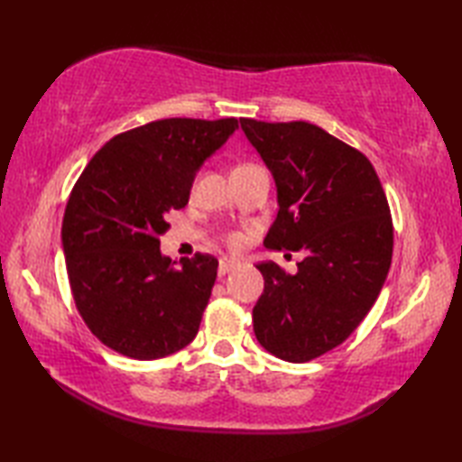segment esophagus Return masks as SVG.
<instances>
[{
    "label": "esophagus",
    "instance_id": "esophagus-1",
    "mask_svg": "<svg viewBox=\"0 0 462 462\" xmlns=\"http://www.w3.org/2000/svg\"><path fill=\"white\" fill-rule=\"evenodd\" d=\"M238 266H240V262L222 258V260L218 262V273H220V276H224V273H228V272H232L234 268H238Z\"/></svg>",
    "mask_w": 462,
    "mask_h": 462
}]
</instances>
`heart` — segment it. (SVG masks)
<instances>
[{"label":"heart","instance_id":"b5f03b06","mask_svg":"<svg viewBox=\"0 0 462 462\" xmlns=\"http://www.w3.org/2000/svg\"><path fill=\"white\" fill-rule=\"evenodd\" d=\"M250 166H254V164H238L234 171H244V169H250ZM234 171H232V172H234ZM228 244H230V248H234V250L240 248V246H242V236H240V234H230V236H228Z\"/></svg>","mask_w":462,"mask_h":462}]
</instances>
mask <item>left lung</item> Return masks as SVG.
<instances>
[{
  "label": "left lung",
  "instance_id": "1",
  "mask_svg": "<svg viewBox=\"0 0 462 462\" xmlns=\"http://www.w3.org/2000/svg\"><path fill=\"white\" fill-rule=\"evenodd\" d=\"M278 186L272 250L306 252L298 272L262 262L254 333L272 356L316 359L346 341L375 303L393 254L385 190L363 152L306 121L240 119Z\"/></svg>",
  "mask_w": 462,
  "mask_h": 462
}]
</instances>
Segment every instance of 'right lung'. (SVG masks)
I'll return each instance as SVG.
<instances>
[{"instance_id": "add662e5", "label": "right lung", "mask_w": 462, "mask_h": 462, "mask_svg": "<svg viewBox=\"0 0 462 462\" xmlns=\"http://www.w3.org/2000/svg\"><path fill=\"white\" fill-rule=\"evenodd\" d=\"M238 119H161L95 152L63 214L69 286L85 326L121 356L151 361L186 347L200 328L218 260L161 254L164 216L189 204L196 171Z\"/></svg>"}]
</instances>
